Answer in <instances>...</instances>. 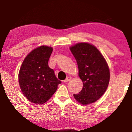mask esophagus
Wrapping results in <instances>:
<instances>
[{
    "instance_id": "1",
    "label": "esophagus",
    "mask_w": 132,
    "mask_h": 132,
    "mask_svg": "<svg viewBox=\"0 0 132 132\" xmlns=\"http://www.w3.org/2000/svg\"><path fill=\"white\" fill-rule=\"evenodd\" d=\"M71 80V77H68L67 78H66V79L64 80V82H69L70 80Z\"/></svg>"
}]
</instances>
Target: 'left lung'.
Instances as JSON below:
<instances>
[{"instance_id": "8db88e82", "label": "left lung", "mask_w": 132, "mask_h": 132, "mask_svg": "<svg viewBox=\"0 0 132 132\" xmlns=\"http://www.w3.org/2000/svg\"><path fill=\"white\" fill-rule=\"evenodd\" d=\"M70 49L78 64V77L83 82L82 89L73 96L80 104H91L107 90L110 80L108 64L99 50L89 43H78Z\"/></svg>"}]
</instances>
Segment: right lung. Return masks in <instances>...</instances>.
<instances>
[{
  "label": "right lung",
  "instance_id": "obj_1",
  "mask_svg": "<svg viewBox=\"0 0 132 132\" xmlns=\"http://www.w3.org/2000/svg\"><path fill=\"white\" fill-rule=\"evenodd\" d=\"M52 51V47L45 45L36 48L27 55L20 69L21 91L28 100L36 104L47 102L61 83L48 64Z\"/></svg>",
  "mask_w": 132,
  "mask_h": 132
}]
</instances>
